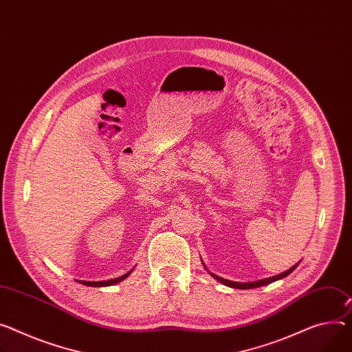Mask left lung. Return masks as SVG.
<instances>
[{"label": "left lung", "instance_id": "1", "mask_svg": "<svg viewBox=\"0 0 352 352\" xmlns=\"http://www.w3.org/2000/svg\"><path fill=\"white\" fill-rule=\"evenodd\" d=\"M297 265H299V263H296L294 266H292L290 269L286 270V272H283V274H280V275H276V276H272V278H267V279H262V280H256V282H247V283H244V282H232V280L220 278V276L214 275V274H210V275H211L214 279H217L220 283H223V285H226V286H230V287H234V289H254V287L265 286V285H267V283H272V282L279 280V279H282V278H286L289 274L293 272V270L296 269ZM204 267H206V266H204ZM206 269H207V267H206Z\"/></svg>", "mask_w": 352, "mask_h": 352}]
</instances>
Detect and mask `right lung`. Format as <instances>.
Segmentation results:
<instances>
[{
	"label": "right lung",
	"mask_w": 352,
	"mask_h": 352,
	"mask_svg": "<svg viewBox=\"0 0 352 352\" xmlns=\"http://www.w3.org/2000/svg\"><path fill=\"white\" fill-rule=\"evenodd\" d=\"M131 274V270L128 274H125V275H122V276H120V278H116V279H110V280H102V282H89V280H77L78 283H82V285H86V286H93V287H102V286H111V285H114V283H118V282H121V280H124L128 275Z\"/></svg>",
	"instance_id": "add662e5"
}]
</instances>
